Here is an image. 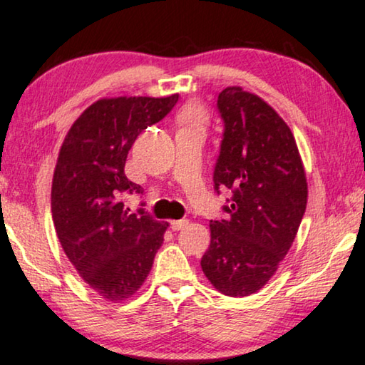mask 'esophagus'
Listing matches in <instances>:
<instances>
[{
	"label": "esophagus",
	"instance_id": "34e87169",
	"mask_svg": "<svg viewBox=\"0 0 365 365\" xmlns=\"http://www.w3.org/2000/svg\"><path fill=\"white\" fill-rule=\"evenodd\" d=\"M189 225V222L187 220H171L170 222V228L173 230V231H179V230H182V228H186V226Z\"/></svg>",
	"mask_w": 365,
	"mask_h": 365
}]
</instances>
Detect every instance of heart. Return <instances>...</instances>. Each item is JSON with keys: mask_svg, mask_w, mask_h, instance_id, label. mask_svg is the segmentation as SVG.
<instances>
[{"mask_svg": "<svg viewBox=\"0 0 365 365\" xmlns=\"http://www.w3.org/2000/svg\"><path fill=\"white\" fill-rule=\"evenodd\" d=\"M205 110L199 105H187L186 108L179 113V121H181L186 128H202L205 123Z\"/></svg>", "mask_w": 365, "mask_h": 365, "instance_id": "b5f03b06", "label": "heart"}]
</instances>
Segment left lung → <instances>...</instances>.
Returning <instances> with one entry per match:
<instances>
[{
	"instance_id": "obj_1",
	"label": "left lung",
	"mask_w": 365,
	"mask_h": 365,
	"mask_svg": "<svg viewBox=\"0 0 365 365\" xmlns=\"http://www.w3.org/2000/svg\"><path fill=\"white\" fill-rule=\"evenodd\" d=\"M223 139L215 190L230 189L225 220H212L200 260L215 288L231 297L254 294L288 254L307 205V181L294 135L278 113L241 87L218 93Z\"/></svg>"
}]
</instances>
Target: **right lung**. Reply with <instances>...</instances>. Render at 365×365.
<instances>
[{
  "label": "right lung",
  "instance_id": "right-lung-1",
  "mask_svg": "<svg viewBox=\"0 0 365 365\" xmlns=\"http://www.w3.org/2000/svg\"><path fill=\"white\" fill-rule=\"evenodd\" d=\"M178 98H101L76 119L59 150L51 186L56 235L83 282L108 301L140 288L163 244L168 223L143 208H124L123 195L143 192L124 165L137 135L168 115Z\"/></svg>",
  "mask_w": 365,
  "mask_h": 365
}]
</instances>
